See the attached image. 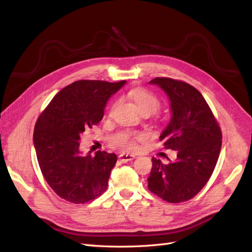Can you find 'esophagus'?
<instances>
[{"instance_id":"obj_1","label":"esophagus","mask_w":252,"mask_h":252,"mask_svg":"<svg viewBox=\"0 0 252 252\" xmlns=\"http://www.w3.org/2000/svg\"><path fill=\"white\" fill-rule=\"evenodd\" d=\"M135 158L134 155H131V154H126V153H122L119 155V160L121 162H127V161H131Z\"/></svg>"}]
</instances>
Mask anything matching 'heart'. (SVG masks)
Wrapping results in <instances>:
<instances>
[{
    "mask_svg": "<svg viewBox=\"0 0 252 252\" xmlns=\"http://www.w3.org/2000/svg\"><path fill=\"white\" fill-rule=\"evenodd\" d=\"M133 98L135 99L137 106L140 107L141 110L149 109L153 112L158 110L160 107V100L156 95L153 94L151 91L146 89H135L132 91ZM114 108V106L110 108V111ZM144 138V135L141 133H127L126 135L121 136L119 140L117 141V145L123 147L127 151H135L137 148V143L142 141Z\"/></svg>",
    "mask_w": 252,
    "mask_h": 252,
    "instance_id": "1",
    "label": "heart"
}]
</instances>
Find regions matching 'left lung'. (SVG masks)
Returning a JSON list of instances; mask_svg holds the SVG:
<instances>
[{"instance_id": "8db88e82", "label": "left lung", "mask_w": 252, "mask_h": 252, "mask_svg": "<svg viewBox=\"0 0 252 252\" xmlns=\"http://www.w3.org/2000/svg\"><path fill=\"white\" fill-rule=\"evenodd\" d=\"M171 101L172 118L160 135L165 149L176 152L174 161L153 158L148 189L170 203L194 198L211 178L222 146L221 127L201 93L171 78H155Z\"/></svg>"}]
</instances>
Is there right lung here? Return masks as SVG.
<instances>
[{
	"instance_id": "right-lung-1",
	"label": "right lung",
	"mask_w": 252,
	"mask_h": 252,
	"mask_svg": "<svg viewBox=\"0 0 252 252\" xmlns=\"http://www.w3.org/2000/svg\"><path fill=\"white\" fill-rule=\"evenodd\" d=\"M125 83L79 80L60 91L37 118L33 132L37 162L62 199L85 203L107 189L117 156L99 151L82 156L78 141L85 129L103 119L107 100Z\"/></svg>"
}]
</instances>
